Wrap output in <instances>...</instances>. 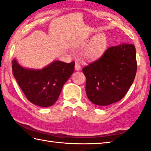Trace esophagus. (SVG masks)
I'll list each match as a JSON object with an SVG mask.
<instances>
[{
	"label": "esophagus",
	"instance_id": "34e87169",
	"mask_svg": "<svg viewBox=\"0 0 151 151\" xmlns=\"http://www.w3.org/2000/svg\"><path fill=\"white\" fill-rule=\"evenodd\" d=\"M75 70H80L81 69V65L79 64V63H78V62H76V63H75Z\"/></svg>",
	"mask_w": 151,
	"mask_h": 151
}]
</instances>
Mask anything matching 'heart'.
Instances as JSON below:
<instances>
[{"label":"heart","mask_w":151,"mask_h":151,"mask_svg":"<svg viewBox=\"0 0 151 151\" xmlns=\"http://www.w3.org/2000/svg\"><path fill=\"white\" fill-rule=\"evenodd\" d=\"M83 53V58L86 60L93 61L99 58L105 53L107 47V39L106 35L100 33L93 38L91 42L88 40L81 42L77 44V46L83 47L87 45Z\"/></svg>","instance_id":"1"}]
</instances>
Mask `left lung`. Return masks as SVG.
Returning <instances> with one entry per match:
<instances>
[{
	"mask_svg": "<svg viewBox=\"0 0 151 151\" xmlns=\"http://www.w3.org/2000/svg\"><path fill=\"white\" fill-rule=\"evenodd\" d=\"M136 70L134 45L123 43L109 47L99 60L83 69L88 99L99 106L119 101L133 83Z\"/></svg>",
	"mask_w": 151,
	"mask_h": 151,
	"instance_id": "obj_1",
	"label": "left lung"
}]
</instances>
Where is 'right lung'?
<instances>
[{"mask_svg":"<svg viewBox=\"0 0 151 151\" xmlns=\"http://www.w3.org/2000/svg\"><path fill=\"white\" fill-rule=\"evenodd\" d=\"M12 69L27 99L40 107H50L58 99L64 85L75 70V62L54 60L42 69L25 68L14 58Z\"/></svg>","mask_w":151,"mask_h":151,"instance_id":"obj_1","label":"right lung"}]
</instances>
